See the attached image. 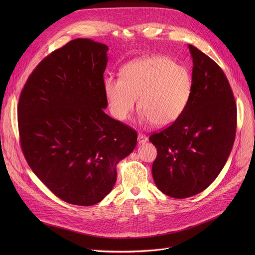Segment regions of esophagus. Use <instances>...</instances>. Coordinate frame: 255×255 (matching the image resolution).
Here are the masks:
<instances>
[{
    "label": "esophagus",
    "instance_id": "1",
    "mask_svg": "<svg viewBox=\"0 0 255 255\" xmlns=\"http://www.w3.org/2000/svg\"><path fill=\"white\" fill-rule=\"evenodd\" d=\"M137 139H138V143H144L146 140H148V137H146L144 134H142V133H139Z\"/></svg>",
    "mask_w": 255,
    "mask_h": 255
}]
</instances>
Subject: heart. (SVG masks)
<instances>
[{"label": "heart", "instance_id": "heart-1", "mask_svg": "<svg viewBox=\"0 0 255 255\" xmlns=\"http://www.w3.org/2000/svg\"><path fill=\"white\" fill-rule=\"evenodd\" d=\"M113 116L126 120L138 98L142 123L164 127L184 114L191 96L193 82L188 69L161 56L145 57L123 67L121 77L104 82Z\"/></svg>", "mask_w": 255, "mask_h": 255}]
</instances>
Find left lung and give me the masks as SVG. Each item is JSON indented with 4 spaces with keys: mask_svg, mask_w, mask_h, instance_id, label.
I'll list each match as a JSON object with an SVG mask.
<instances>
[{
    "mask_svg": "<svg viewBox=\"0 0 255 255\" xmlns=\"http://www.w3.org/2000/svg\"><path fill=\"white\" fill-rule=\"evenodd\" d=\"M192 96L184 114L149 140L157 157L152 175L158 189L175 198L204 191L229 158L237 129V104L220 67L195 46Z\"/></svg>",
    "mask_w": 255,
    "mask_h": 255,
    "instance_id": "obj_1",
    "label": "left lung"
}]
</instances>
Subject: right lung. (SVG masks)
<instances>
[{"instance_id":"right-lung-1","label":"right lung","mask_w":255,"mask_h":255,"mask_svg":"<svg viewBox=\"0 0 255 255\" xmlns=\"http://www.w3.org/2000/svg\"><path fill=\"white\" fill-rule=\"evenodd\" d=\"M105 44L78 38L52 51L29 76L18 101L21 151L35 175L66 203L92 206L109 194L117 164L136 131L104 113Z\"/></svg>"}]
</instances>
